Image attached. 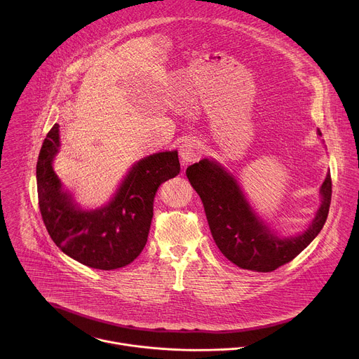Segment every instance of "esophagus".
Wrapping results in <instances>:
<instances>
[{"instance_id":"esophagus-1","label":"esophagus","mask_w":359,"mask_h":359,"mask_svg":"<svg viewBox=\"0 0 359 359\" xmlns=\"http://www.w3.org/2000/svg\"><path fill=\"white\" fill-rule=\"evenodd\" d=\"M180 156L182 161L184 163H191L196 162L200 158L201 154V145L198 141L196 140H186L182 145H180Z\"/></svg>"}]
</instances>
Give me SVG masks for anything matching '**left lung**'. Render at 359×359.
Listing matches in <instances>:
<instances>
[{
    "instance_id": "8db88e82",
    "label": "left lung",
    "mask_w": 359,
    "mask_h": 359,
    "mask_svg": "<svg viewBox=\"0 0 359 359\" xmlns=\"http://www.w3.org/2000/svg\"><path fill=\"white\" fill-rule=\"evenodd\" d=\"M186 175L203 201L215 245L238 268L272 272L293 261L318 235L328 215L332 193L330 173L320 190L321 207L310 226L302 235L283 240L271 233L262 224L247 203L236 180L221 166L203 159L189 166Z\"/></svg>"
}]
</instances>
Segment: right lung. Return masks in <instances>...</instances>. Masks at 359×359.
<instances>
[{
    "label": "right lung",
    "instance_id": "1",
    "mask_svg": "<svg viewBox=\"0 0 359 359\" xmlns=\"http://www.w3.org/2000/svg\"><path fill=\"white\" fill-rule=\"evenodd\" d=\"M57 147L59 126L55 124L36 163L39 210L53 243L74 261L94 269L130 265L148 241L159 186L180 173L177 152H161L140 161L108 205L81 211L62 191L52 169Z\"/></svg>",
    "mask_w": 359,
    "mask_h": 359
}]
</instances>
